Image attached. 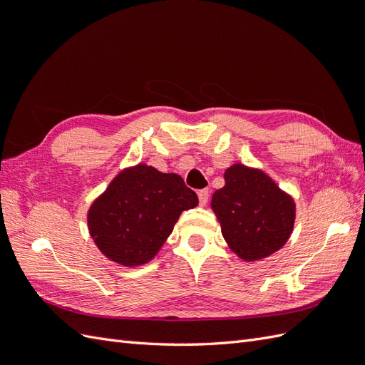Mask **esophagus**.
<instances>
[{
    "instance_id": "esophagus-1",
    "label": "esophagus",
    "mask_w": 365,
    "mask_h": 365,
    "mask_svg": "<svg viewBox=\"0 0 365 365\" xmlns=\"http://www.w3.org/2000/svg\"><path fill=\"white\" fill-rule=\"evenodd\" d=\"M197 197H200V205H201V207H205L207 202H208V200H210V192H208L207 189L200 190V192H197Z\"/></svg>"
}]
</instances>
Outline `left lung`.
I'll return each mask as SVG.
<instances>
[{
	"mask_svg": "<svg viewBox=\"0 0 365 365\" xmlns=\"http://www.w3.org/2000/svg\"><path fill=\"white\" fill-rule=\"evenodd\" d=\"M225 185L213 193L215 212L228 247L244 262H256L279 251L295 224L294 197L269 175L245 164L224 173Z\"/></svg>",
	"mask_w": 365,
	"mask_h": 365,
	"instance_id": "1",
	"label": "left lung"
}]
</instances>
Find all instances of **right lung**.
Here are the masks:
<instances>
[{
  "label": "right lung",
  "instance_id": "obj_1",
  "mask_svg": "<svg viewBox=\"0 0 365 365\" xmlns=\"http://www.w3.org/2000/svg\"><path fill=\"white\" fill-rule=\"evenodd\" d=\"M196 193L176 173L140 163L121 170L88 210V230L103 256L140 267L157 256Z\"/></svg>",
  "mask_w": 365,
  "mask_h": 365
}]
</instances>
